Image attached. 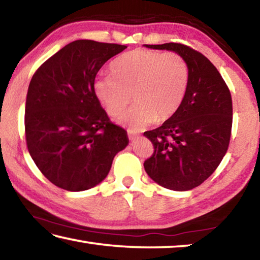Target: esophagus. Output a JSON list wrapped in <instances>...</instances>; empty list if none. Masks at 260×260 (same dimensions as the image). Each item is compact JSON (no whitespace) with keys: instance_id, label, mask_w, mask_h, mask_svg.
Here are the masks:
<instances>
[{"instance_id":"34e87169","label":"esophagus","mask_w":260,"mask_h":260,"mask_svg":"<svg viewBox=\"0 0 260 260\" xmlns=\"http://www.w3.org/2000/svg\"><path fill=\"white\" fill-rule=\"evenodd\" d=\"M127 134H128V138H129V140L133 141V140H135V139H136V134L134 133L133 131L128 129V131H127Z\"/></svg>"}]
</instances>
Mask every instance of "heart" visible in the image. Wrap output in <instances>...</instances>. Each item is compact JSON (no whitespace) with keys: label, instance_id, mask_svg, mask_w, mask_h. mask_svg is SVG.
Listing matches in <instances>:
<instances>
[{"label":"heart","instance_id":"heart-1","mask_svg":"<svg viewBox=\"0 0 260 260\" xmlns=\"http://www.w3.org/2000/svg\"><path fill=\"white\" fill-rule=\"evenodd\" d=\"M110 70L111 73L95 79L94 93L111 116L134 101L133 107L117 118L131 131L170 119L186 99L190 70L178 52L133 50L114 59Z\"/></svg>","mask_w":260,"mask_h":260}]
</instances>
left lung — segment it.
Instances as JSON below:
<instances>
[{"mask_svg": "<svg viewBox=\"0 0 260 260\" xmlns=\"http://www.w3.org/2000/svg\"><path fill=\"white\" fill-rule=\"evenodd\" d=\"M146 47L182 55L190 70V80L178 112L158 128L144 132L153 146L144 170L161 187L190 190L214 172L230 146L233 124L230 88L217 68L190 47L174 42Z\"/></svg>", "mask_w": 260, "mask_h": 260, "instance_id": "1", "label": "left lung"}]
</instances>
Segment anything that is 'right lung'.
Segmentation results:
<instances>
[{
	"mask_svg": "<svg viewBox=\"0 0 260 260\" xmlns=\"http://www.w3.org/2000/svg\"><path fill=\"white\" fill-rule=\"evenodd\" d=\"M126 46L73 41L33 74L25 107L30 157L55 186L69 191L93 188L128 144L126 131L110 120L94 93L100 69Z\"/></svg>",
	"mask_w": 260,
	"mask_h": 260,
	"instance_id": "obj_1",
	"label": "right lung"
}]
</instances>
